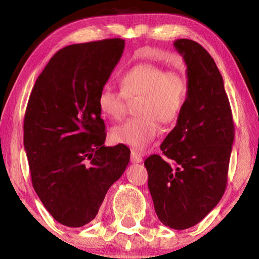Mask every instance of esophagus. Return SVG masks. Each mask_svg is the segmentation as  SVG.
<instances>
[{
    "mask_svg": "<svg viewBox=\"0 0 259 259\" xmlns=\"http://www.w3.org/2000/svg\"><path fill=\"white\" fill-rule=\"evenodd\" d=\"M130 160L133 163H140V162L143 161V157L142 155L139 154V153H137L136 151H131V157Z\"/></svg>",
    "mask_w": 259,
    "mask_h": 259,
    "instance_id": "esophagus-1",
    "label": "esophagus"
}]
</instances>
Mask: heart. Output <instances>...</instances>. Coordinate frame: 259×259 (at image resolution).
<instances>
[{
    "instance_id": "obj_1",
    "label": "heart",
    "mask_w": 259,
    "mask_h": 259,
    "mask_svg": "<svg viewBox=\"0 0 259 259\" xmlns=\"http://www.w3.org/2000/svg\"><path fill=\"white\" fill-rule=\"evenodd\" d=\"M121 90L104 85L98 95V107L105 116L120 120L126 111V102L137 98L136 113L109 134L114 144H122L143 152L150 146L159 131V122L171 123L178 119L186 103V77L176 71H165L154 63H140L130 67L120 77Z\"/></svg>"
}]
</instances>
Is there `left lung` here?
I'll return each instance as SVG.
<instances>
[{
	"label": "left lung",
	"mask_w": 259,
	"mask_h": 259,
	"mask_svg": "<svg viewBox=\"0 0 259 259\" xmlns=\"http://www.w3.org/2000/svg\"><path fill=\"white\" fill-rule=\"evenodd\" d=\"M174 47L187 66L186 103L161 144L164 156L153 154L144 164L160 222L186 230L202 221L224 194L234 123L222 74L208 51L187 38L176 40Z\"/></svg>",
	"instance_id": "left-lung-1"
}]
</instances>
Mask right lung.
<instances>
[{
  "instance_id": "obj_1",
  "label": "right lung",
  "mask_w": 259,
  "mask_h": 259,
  "mask_svg": "<svg viewBox=\"0 0 259 259\" xmlns=\"http://www.w3.org/2000/svg\"><path fill=\"white\" fill-rule=\"evenodd\" d=\"M124 40L80 43L56 52L38 75L24 120V146L35 192L57 222L81 227L130 160L107 147L98 95L123 54Z\"/></svg>"
}]
</instances>
